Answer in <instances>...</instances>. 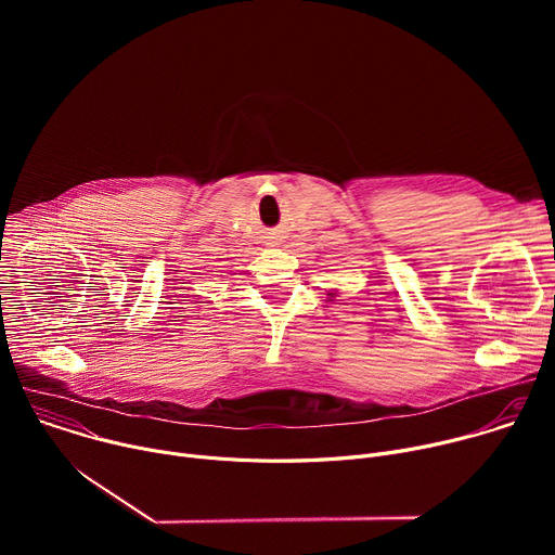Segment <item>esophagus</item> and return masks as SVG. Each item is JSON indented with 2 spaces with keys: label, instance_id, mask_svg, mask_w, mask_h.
Wrapping results in <instances>:
<instances>
[{
  "label": "esophagus",
  "instance_id": "esophagus-1",
  "mask_svg": "<svg viewBox=\"0 0 555 555\" xmlns=\"http://www.w3.org/2000/svg\"><path fill=\"white\" fill-rule=\"evenodd\" d=\"M266 246H270V248H279L281 246V236H279V232H268V236H266Z\"/></svg>",
  "mask_w": 555,
  "mask_h": 555
}]
</instances>
